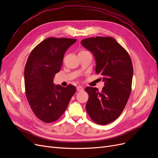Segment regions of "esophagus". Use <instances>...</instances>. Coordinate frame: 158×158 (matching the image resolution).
<instances>
[{
    "instance_id": "obj_1",
    "label": "esophagus",
    "mask_w": 158,
    "mask_h": 158,
    "mask_svg": "<svg viewBox=\"0 0 158 158\" xmlns=\"http://www.w3.org/2000/svg\"><path fill=\"white\" fill-rule=\"evenodd\" d=\"M84 88L82 86H81V85H78L77 87H76V90L78 91V92H82L83 91Z\"/></svg>"
}]
</instances>
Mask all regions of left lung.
<instances>
[{
	"mask_svg": "<svg viewBox=\"0 0 158 158\" xmlns=\"http://www.w3.org/2000/svg\"><path fill=\"white\" fill-rule=\"evenodd\" d=\"M81 44L93 54L95 73L102 76L105 86L85 88L89 98L85 106L92 120L107 125L122 113L131 92L133 67L127 51L111 37H89Z\"/></svg>",
	"mask_w": 158,
	"mask_h": 158,
	"instance_id": "left-lung-1",
	"label": "left lung"
}]
</instances>
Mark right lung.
<instances>
[{
  "label": "right lung",
  "mask_w": 158,
  "mask_h": 158,
  "mask_svg": "<svg viewBox=\"0 0 158 158\" xmlns=\"http://www.w3.org/2000/svg\"><path fill=\"white\" fill-rule=\"evenodd\" d=\"M76 41L69 38L48 37L38 44L28 57L24 69L26 98L33 112L45 123L56 121L64 113L76 92L73 85L53 83L63 65L65 52Z\"/></svg>",
  "instance_id": "add662e5"
}]
</instances>
